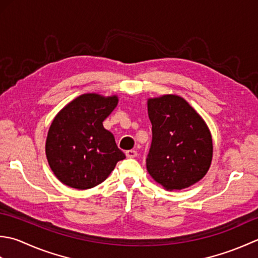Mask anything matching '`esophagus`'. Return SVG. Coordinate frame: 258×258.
Wrapping results in <instances>:
<instances>
[{"label":"esophagus","mask_w":258,"mask_h":258,"mask_svg":"<svg viewBox=\"0 0 258 258\" xmlns=\"http://www.w3.org/2000/svg\"><path fill=\"white\" fill-rule=\"evenodd\" d=\"M125 156H127L128 158H135V157H137V151L136 150H127L125 151Z\"/></svg>","instance_id":"1"}]
</instances>
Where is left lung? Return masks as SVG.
Segmentation results:
<instances>
[{"label":"left lung","instance_id":"1","mask_svg":"<svg viewBox=\"0 0 258 258\" xmlns=\"http://www.w3.org/2000/svg\"><path fill=\"white\" fill-rule=\"evenodd\" d=\"M152 141L147 170L167 190H180L206 175L213 159L208 125L185 99L176 94L149 98Z\"/></svg>","mask_w":258,"mask_h":258}]
</instances>
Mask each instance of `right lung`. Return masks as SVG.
Returning <instances> with one entry per match:
<instances>
[{"label":"right lung","mask_w":258,"mask_h":258,"mask_svg":"<svg viewBox=\"0 0 258 258\" xmlns=\"http://www.w3.org/2000/svg\"><path fill=\"white\" fill-rule=\"evenodd\" d=\"M118 101L114 94L85 93L57 112L48 131L45 155L62 183L79 190L96 187L125 158L102 124Z\"/></svg>","instance_id":"right-lung-1"}]
</instances>
